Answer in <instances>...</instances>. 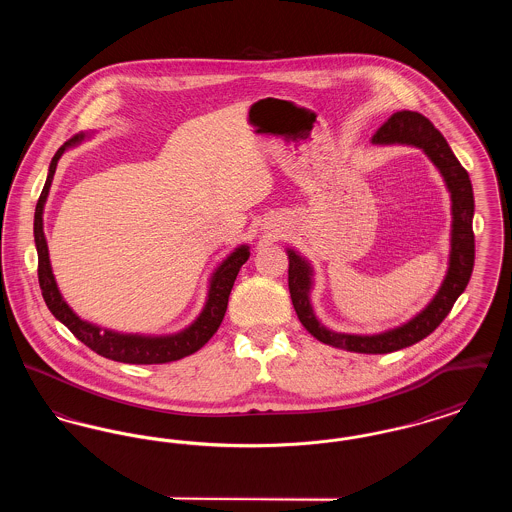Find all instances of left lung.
Returning <instances> with one entry per match:
<instances>
[{
    "label": "left lung",
    "instance_id": "8db88e82",
    "mask_svg": "<svg viewBox=\"0 0 512 512\" xmlns=\"http://www.w3.org/2000/svg\"><path fill=\"white\" fill-rule=\"evenodd\" d=\"M374 146H411L424 151V155L438 169L445 188L451 195V249L445 278L430 303L407 322L384 330L380 334H345L326 328L318 320L311 292L315 286V270L311 263L292 247L286 249L290 268L288 286L292 295L293 309L305 330L318 341L366 355H384L430 336L441 320L449 315L451 307L464 292L472 268H474V194L468 172L464 171L438 128L414 111H397L384 122L370 140Z\"/></svg>",
    "mask_w": 512,
    "mask_h": 512
}]
</instances>
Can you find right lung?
<instances>
[{
    "label": "right lung",
    "instance_id": "right-lung-1",
    "mask_svg": "<svg viewBox=\"0 0 512 512\" xmlns=\"http://www.w3.org/2000/svg\"><path fill=\"white\" fill-rule=\"evenodd\" d=\"M90 136L92 134H76L69 142H65L57 149V153L49 163L48 178L36 205L34 244L38 251V280H40L44 301L53 317L63 322L78 340L105 359H111L117 363H128V365H163V363L184 359L195 353L197 349H201L219 330L220 322L228 307V295L232 292L236 276L245 261L249 259V245H238L230 255H226V259L220 263L219 267L213 270L207 286V299L201 313L192 324H188L180 332L161 334V336L124 334L117 330L101 328L94 322L78 317L59 292V286L51 270L48 240L44 234V207L48 201L49 188H51L53 174L61 155L71 147L80 146Z\"/></svg>",
    "mask_w": 512,
    "mask_h": 512
}]
</instances>
